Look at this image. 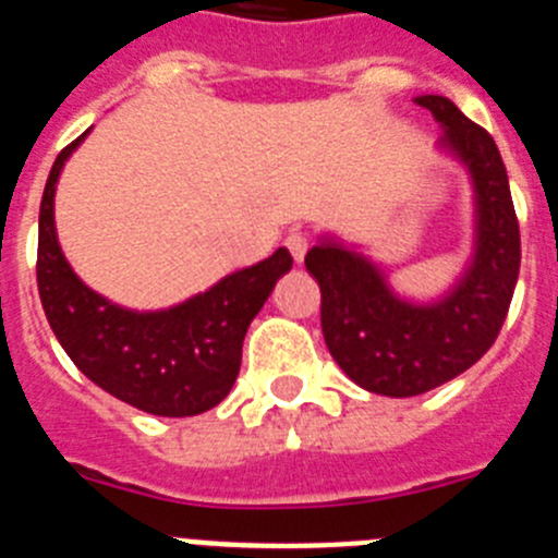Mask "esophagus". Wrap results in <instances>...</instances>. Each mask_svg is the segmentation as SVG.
<instances>
[{
    "label": "esophagus",
    "mask_w": 558,
    "mask_h": 558,
    "mask_svg": "<svg viewBox=\"0 0 558 558\" xmlns=\"http://www.w3.org/2000/svg\"><path fill=\"white\" fill-rule=\"evenodd\" d=\"M283 244H286V250L292 252V258L298 260V264H303V258H306V252H308L306 235H303V232H289Z\"/></svg>",
    "instance_id": "esophagus-1"
}]
</instances>
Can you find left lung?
<instances>
[{"mask_svg":"<svg viewBox=\"0 0 558 558\" xmlns=\"http://www.w3.org/2000/svg\"><path fill=\"white\" fill-rule=\"evenodd\" d=\"M415 104L444 129L435 143L469 173L474 241L463 272L433 300L399 294L385 269L356 246L319 235L306 269L323 292V337L351 381L367 393L407 399L454 379L494 345L520 275V225L492 134L444 95Z\"/></svg>","mask_w":558,"mask_h":558,"instance_id":"1","label":"left lung"}]
</instances>
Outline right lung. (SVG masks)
<instances>
[{"label": "right lung", "mask_w": 558, "mask_h": 558, "mask_svg": "<svg viewBox=\"0 0 558 558\" xmlns=\"http://www.w3.org/2000/svg\"><path fill=\"white\" fill-rule=\"evenodd\" d=\"M84 132L52 162L38 213V294L47 323L77 371L143 413H207L235 385L241 345L275 283L292 269L286 246L171 308L134 312L72 272L56 232V185Z\"/></svg>", "instance_id": "obj_1"}]
</instances>
